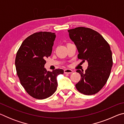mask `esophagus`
<instances>
[{
  "label": "esophagus",
  "mask_w": 124,
  "mask_h": 124,
  "mask_svg": "<svg viewBox=\"0 0 124 124\" xmlns=\"http://www.w3.org/2000/svg\"><path fill=\"white\" fill-rule=\"evenodd\" d=\"M64 73L65 74H70V73H73V70H70V69H66V70H64Z\"/></svg>",
  "instance_id": "1"
}]
</instances>
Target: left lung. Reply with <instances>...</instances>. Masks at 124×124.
I'll return each mask as SVG.
<instances>
[{
	"label": "left lung",
	"instance_id": "1",
	"mask_svg": "<svg viewBox=\"0 0 124 124\" xmlns=\"http://www.w3.org/2000/svg\"><path fill=\"white\" fill-rule=\"evenodd\" d=\"M68 32L78 50V58L88 62L85 72L77 70L81 79L75 87L84 95H94L102 89L109 77L113 66L110 46L99 33L91 28L79 27Z\"/></svg>",
	"mask_w": 124,
	"mask_h": 124
}]
</instances>
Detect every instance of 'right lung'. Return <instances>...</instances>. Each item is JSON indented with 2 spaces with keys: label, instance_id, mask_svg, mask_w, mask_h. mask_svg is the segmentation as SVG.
Instances as JSON below:
<instances>
[{
  "label": "right lung",
  "instance_id": "right-lung-1",
  "mask_svg": "<svg viewBox=\"0 0 124 124\" xmlns=\"http://www.w3.org/2000/svg\"><path fill=\"white\" fill-rule=\"evenodd\" d=\"M55 38L54 33H35L23 41L16 54V70L21 84L36 99H45L53 95L58 85L57 77L64 73L61 69L47 72L44 68Z\"/></svg>",
  "mask_w": 124,
  "mask_h": 124
}]
</instances>
